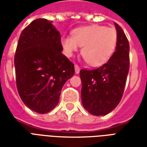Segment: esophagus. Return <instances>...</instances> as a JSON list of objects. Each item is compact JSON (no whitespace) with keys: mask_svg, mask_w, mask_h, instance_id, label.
Listing matches in <instances>:
<instances>
[{"mask_svg":"<svg viewBox=\"0 0 147 147\" xmlns=\"http://www.w3.org/2000/svg\"><path fill=\"white\" fill-rule=\"evenodd\" d=\"M80 66H79V65H77V64H75V71H76V74L80 73Z\"/></svg>","mask_w":147,"mask_h":147,"instance_id":"obj_1","label":"esophagus"}]
</instances>
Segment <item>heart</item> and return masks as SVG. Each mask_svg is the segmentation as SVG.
<instances>
[{
	"mask_svg": "<svg viewBox=\"0 0 147 147\" xmlns=\"http://www.w3.org/2000/svg\"><path fill=\"white\" fill-rule=\"evenodd\" d=\"M117 32L113 27L92 25L77 28L72 37L63 36L62 47L67 56H71L83 46L82 56L91 66H100L110 59L117 45Z\"/></svg>",
	"mask_w": 147,
	"mask_h": 147,
	"instance_id": "obj_1",
	"label": "heart"
}]
</instances>
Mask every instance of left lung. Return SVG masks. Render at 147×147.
<instances>
[{
  "instance_id": "left-lung-1",
  "label": "left lung",
  "mask_w": 147,
  "mask_h": 147,
  "mask_svg": "<svg viewBox=\"0 0 147 147\" xmlns=\"http://www.w3.org/2000/svg\"><path fill=\"white\" fill-rule=\"evenodd\" d=\"M117 32L116 51L106 64L94 70L82 69L81 99L84 109L94 116H105L122 98L129 71V43L122 28L114 23Z\"/></svg>"
}]
</instances>
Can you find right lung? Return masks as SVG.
<instances>
[{
    "label": "right lung",
    "mask_w": 147,
    "mask_h": 147,
    "mask_svg": "<svg viewBox=\"0 0 147 147\" xmlns=\"http://www.w3.org/2000/svg\"><path fill=\"white\" fill-rule=\"evenodd\" d=\"M62 51L53 21L37 19L21 33L14 60L16 86L24 104L36 113H47L57 106L62 87L75 73Z\"/></svg>",
    "instance_id": "right-lung-1"
}]
</instances>
